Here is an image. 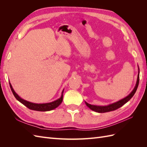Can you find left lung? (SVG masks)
Segmentation results:
<instances>
[{
	"label": "left lung",
	"instance_id": "left-lung-1",
	"mask_svg": "<svg viewBox=\"0 0 147 147\" xmlns=\"http://www.w3.org/2000/svg\"><path fill=\"white\" fill-rule=\"evenodd\" d=\"M139 74H138V76H137V83L136 84V86H135L134 90H133V91L131 92V94H129L127 97H125V98L120 100L112 104L109 105L107 106L93 105H91L90 104L87 103V102H85V103H86V105L91 110L94 111V112H98V113H105V112H110V111L115 110H117V109L121 107H122L124 104H125L126 102H127L132 98L137 91L138 86H139Z\"/></svg>",
	"mask_w": 147,
	"mask_h": 147
}]
</instances>
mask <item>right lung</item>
Listing matches in <instances>:
<instances>
[{
  "label": "right lung",
  "instance_id": "1",
  "mask_svg": "<svg viewBox=\"0 0 147 147\" xmlns=\"http://www.w3.org/2000/svg\"><path fill=\"white\" fill-rule=\"evenodd\" d=\"M10 86L11 88V90L13 92V95L15 97V98L20 101L21 103L23 104V105H24L26 107L30 110H36V111H40V112H46V111H50L51 110H53L56 109V107H57L61 104L62 101H63V92H62V96L60 97L59 99H58L57 100L52 102H50V103H47V104H34V103H32V102H28L27 100H25L23 99H21V97L18 95L15 92V91L13 90V89L11 85V84L10 83Z\"/></svg>",
  "mask_w": 147,
  "mask_h": 147
}]
</instances>
